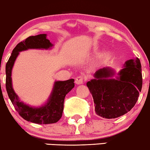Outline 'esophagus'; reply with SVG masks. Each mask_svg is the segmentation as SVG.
Returning <instances> with one entry per match:
<instances>
[{
  "instance_id": "34e87169",
  "label": "esophagus",
  "mask_w": 150,
  "mask_h": 150,
  "mask_svg": "<svg viewBox=\"0 0 150 150\" xmlns=\"http://www.w3.org/2000/svg\"><path fill=\"white\" fill-rule=\"evenodd\" d=\"M86 79V77L85 75H80L75 79V83L79 85V84H82L83 83V81Z\"/></svg>"
}]
</instances>
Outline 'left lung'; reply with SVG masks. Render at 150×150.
Instances as JSON below:
<instances>
[{"label":"left lung","instance_id":"obj_1","mask_svg":"<svg viewBox=\"0 0 150 150\" xmlns=\"http://www.w3.org/2000/svg\"><path fill=\"white\" fill-rule=\"evenodd\" d=\"M115 71L109 67L94 73L86 85L93 97L95 112L99 116L113 119L131 110L142 88L141 65L138 58L130 59L113 78Z\"/></svg>","mask_w":150,"mask_h":150}]
</instances>
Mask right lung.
<instances>
[{"instance_id":"obj_1","label":"right lung","mask_w":150,"mask_h":150,"mask_svg":"<svg viewBox=\"0 0 150 150\" xmlns=\"http://www.w3.org/2000/svg\"><path fill=\"white\" fill-rule=\"evenodd\" d=\"M46 34L30 36L19 43L13 50L12 54L6 64V89L16 110L26 121L39 124L56 123L62 115L64 98L74 88V79L54 82L53 90L47 102L43 106L33 107L21 102L18 96L13 89L11 71L14 62L19 53L28 49H51L53 44L50 43Z\"/></svg>"}]
</instances>
